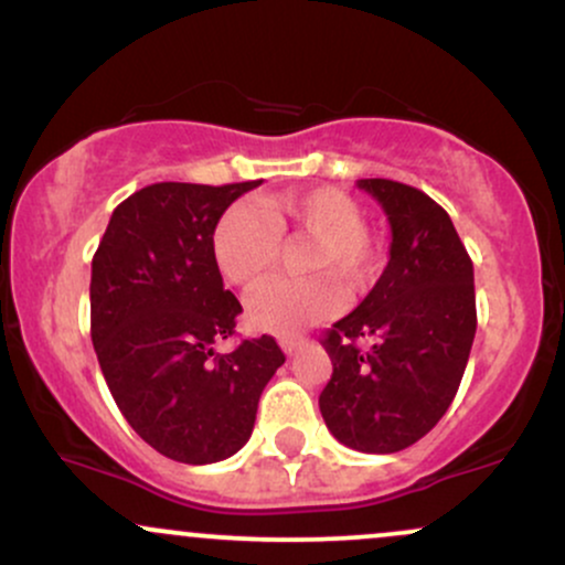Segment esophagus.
Returning a JSON list of instances; mask_svg holds the SVG:
<instances>
[{"label":"esophagus","instance_id":"esophagus-1","mask_svg":"<svg viewBox=\"0 0 565 565\" xmlns=\"http://www.w3.org/2000/svg\"><path fill=\"white\" fill-rule=\"evenodd\" d=\"M278 345H281L284 353L291 355L305 345V337L302 334H281V337H278Z\"/></svg>","mask_w":565,"mask_h":565}]
</instances>
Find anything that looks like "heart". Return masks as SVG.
Returning a JSON list of instances; mask_svg holds the SVG:
<instances>
[{
  "label": "heart",
  "instance_id": "b5f03b06",
  "mask_svg": "<svg viewBox=\"0 0 565 565\" xmlns=\"http://www.w3.org/2000/svg\"><path fill=\"white\" fill-rule=\"evenodd\" d=\"M284 233L313 238L305 274L321 276L263 284L246 302L249 323L263 332L289 334L334 313L342 291L333 278L350 291H361L385 263L382 238L364 225L361 206L337 188H313L265 199L263 206L233 204L212 233L217 270L233 287H255L274 270Z\"/></svg>",
  "mask_w": 565,
  "mask_h": 565
}]
</instances>
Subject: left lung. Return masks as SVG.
<instances>
[{
    "label": "left lung",
    "instance_id": "left-lung-1",
    "mask_svg": "<svg viewBox=\"0 0 565 565\" xmlns=\"http://www.w3.org/2000/svg\"><path fill=\"white\" fill-rule=\"evenodd\" d=\"M391 223V260L364 302L321 345L332 380L321 417L340 444L393 454L427 436L451 406L476 337L472 260L451 217L427 193L359 180Z\"/></svg>",
    "mask_w": 565,
    "mask_h": 565
}]
</instances>
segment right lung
I'll list each match as a JSON object with an SVG mask.
<instances>
[{"label": "right lung", "mask_w": 565, "mask_h": 565, "mask_svg": "<svg viewBox=\"0 0 565 565\" xmlns=\"http://www.w3.org/2000/svg\"><path fill=\"white\" fill-rule=\"evenodd\" d=\"M260 183L140 188L116 206L93 257L89 334L103 377L132 430L174 462L210 465L242 449L284 364L270 334L215 353L242 302L223 289L212 233Z\"/></svg>", "instance_id": "add662e5"}]
</instances>
